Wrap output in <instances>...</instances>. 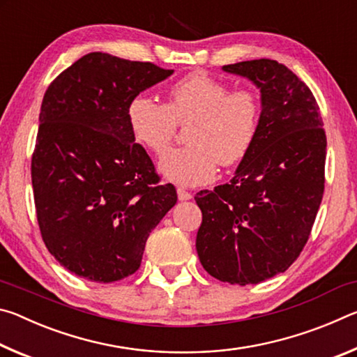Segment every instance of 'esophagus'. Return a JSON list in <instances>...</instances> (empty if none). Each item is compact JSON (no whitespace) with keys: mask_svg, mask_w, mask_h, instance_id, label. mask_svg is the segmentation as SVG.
<instances>
[{"mask_svg":"<svg viewBox=\"0 0 357 357\" xmlns=\"http://www.w3.org/2000/svg\"><path fill=\"white\" fill-rule=\"evenodd\" d=\"M178 198H179L181 202H187V200H190V198H192V193H189L187 190L181 189V187H179V189H178Z\"/></svg>","mask_w":357,"mask_h":357,"instance_id":"obj_1","label":"esophagus"}]
</instances>
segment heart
<instances>
[{
  "label": "heart",
  "instance_id": "1",
  "mask_svg": "<svg viewBox=\"0 0 357 357\" xmlns=\"http://www.w3.org/2000/svg\"><path fill=\"white\" fill-rule=\"evenodd\" d=\"M176 123H190L189 144L167 151L159 172L181 185L206 184L215 176L217 162L233 165L249 153L258 132L259 102L252 91L229 93L225 83L193 72L173 84L167 104L138 94L128 105L132 137L151 153L167 149Z\"/></svg>",
  "mask_w": 357,
  "mask_h": 357
}]
</instances>
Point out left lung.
Returning <instances> with one entry per match:
<instances>
[{
    "label": "left lung",
    "mask_w": 357,
    "mask_h": 357,
    "mask_svg": "<svg viewBox=\"0 0 357 357\" xmlns=\"http://www.w3.org/2000/svg\"><path fill=\"white\" fill-rule=\"evenodd\" d=\"M259 89L258 132L233 179L197 193V253L220 282L271 279L299 257L324 192L326 134L312 91L274 59L222 68Z\"/></svg>",
    "instance_id": "1"
}]
</instances>
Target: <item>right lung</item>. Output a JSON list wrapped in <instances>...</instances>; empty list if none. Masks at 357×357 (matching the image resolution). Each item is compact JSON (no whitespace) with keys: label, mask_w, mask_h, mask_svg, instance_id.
I'll return each instance as SVG.
<instances>
[{"label":"right lung","mask_w":357,"mask_h":357,"mask_svg":"<svg viewBox=\"0 0 357 357\" xmlns=\"http://www.w3.org/2000/svg\"><path fill=\"white\" fill-rule=\"evenodd\" d=\"M173 74L93 52L45 91L31 160L36 213L48 252L69 273L110 283L140 268L149 233L176 204L173 184L128 124V105Z\"/></svg>","instance_id":"1"}]
</instances>
